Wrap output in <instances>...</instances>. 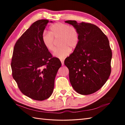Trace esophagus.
Wrapping results in <instances>:
<instances>
[{"label":"esophagus","mask_w":125,"mask_h":125,"mask_svg":"<svg viewBox=\"0 0 125 125\" xmlns=\"http://www.w3.org/2000/svg\"><path fill=\"white\" fill-rule=\"evenodd\" d=\"M60 61H61L62 66H63L64 65V60L63 59H60Z\"/></svg>","instance_id":"esophagus-1"}]
</instances>
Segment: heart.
I'll use <instances>...</instances> for the list:
<instances>
[{
    "mask_svg": "<svg viewBox=\"0 0 125 125\" xmlns=\"http://www.w3.org/2000/svg\"><path fill=\"white\" fill-rule=\"evenodd\" d=\"M58 40L60 46L55 49L54 55L60 59H63L68 56L71 50L77 47L80 40L78 30L73 26L58 22L50 27V32L44 31L42 34V41L45 47L50 52L54 50L55 39Z\"/></svg>",
    "mask_w": 125,
    "mask_h": 125,
    "instance_id": "heart-1",
    "label": "heart"
}]
</instances>
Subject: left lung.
<instances>
[{
	"mask_svg": "<svg viewBox=\"0 0 125 125\" xmlns=\"http://www.w3.org/2000/svg\"><path fill=\"white\" fill-rule=\"evenodd\" d=\"M65 22L78 30L80 40L65 60L70 83L77 93L89 95L104 85L111 74L112 52L107 37L95 25L74 20Z\"/></svg>",
	"mask_w": 125,
	"mask_h": 125,
	"instance_id": "8db88e82",
	"label": "left lung"
}]
</instances>
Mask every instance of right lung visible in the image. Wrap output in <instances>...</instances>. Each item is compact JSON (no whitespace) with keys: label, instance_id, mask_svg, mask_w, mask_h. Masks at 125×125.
I'll list each match as a JSON object with an SVG mask.
<instances>
[{"label":"right lung","instance_id":"right-lung-1","mask_svg":"<svg viewBox=\"0 0 125 125\" xmlns=\"http://www.w3.org/2000/svg\"><path fill=\"white\" fill-rule=\"evenodd\" d=\"M49 20H37L16 42L11 59L13 78L25 95L36 101L50 97L55 79L62 66L45 47L42 34ZM52 22V21H51Z\"/></svg>","mask_w":125,"mask_h":125}]
</instances>
